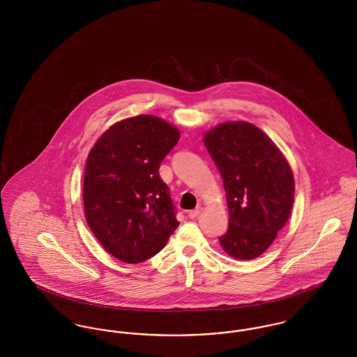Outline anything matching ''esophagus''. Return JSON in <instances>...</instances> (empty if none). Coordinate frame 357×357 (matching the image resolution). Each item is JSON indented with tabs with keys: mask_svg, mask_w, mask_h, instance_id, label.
<instances>
[{
	"mask_svg": "<svg viewBox=\"0 0 357 357\" xmlns=\"http://www.w3.org/2000/svg\"><path fill=\"white\" fill-rule=\"evenodd\" d=\"M201 211H202V208H201V207H197V208H194V210H190V211L187 213V215H188L190 218H197V217L201 214Z\"/></svg>",
	"mask_w": 357,
	"mask_h": 357,
	"instance_id": "obj_1",
	"label": "esophagus"
}]
</instances>
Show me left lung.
<instances>
[{"mask_svg": "<svg viewBox=\"0 0 357 357\" xmlns=\"http://www.w3.org/2000/svg\"><path fill=\"white\" fill-rule=\"evenodd\" d=\"M221 172L229 208L222 249L236 259L265 253L288 222L294 201V176L272 139L248 121H226L204 136Z\"/></svg>", "mask_w": 357, "mask_h": 357, "instance_id": "left-lung-1", "label": "left lung"}]
</instances>
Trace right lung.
<instances>
[{"label": "right lung", "instance_id": "add662e5", "mask_svg": "<svg viewBox=\"0 0 357 357\" xmlns=\"http://www.w3.org/2000/svg\"><path fill=\"white\" fill-rule=\"evenodd\" d=\"M179 136L169 121L139 115L112 124L88 153L85 220L102 248L126 264L158 255L179 226L159 175Z\"/></svg>", "mask_w": 357, "mask_h": 357}]
</instances>
